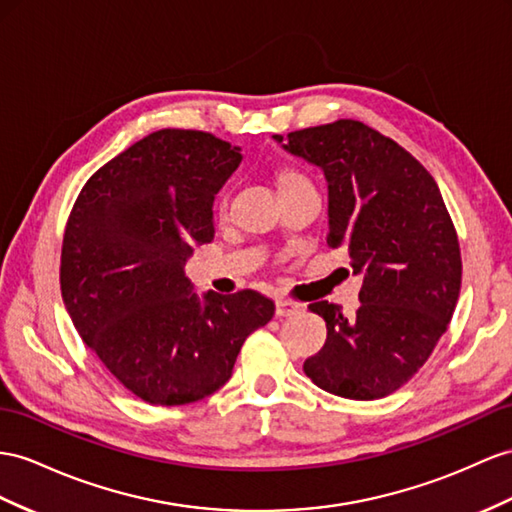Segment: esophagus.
Segmentation results:
<instances>
[{
    "instance_id": "esophagus-1",
    "label": "esophagus",
    "mask_w": 512,
    "mask_h": 512,
    "mask_svg": "<svg viewBox=\"0 0 512 512\" xmlns=\"http://www.w3.org/2000/svg\"><path fill=\"white\" fill-rule=\"evenodd\" d=\"M298 311H300V305H298V303H292V300H287V298L277 300V316H279V318L296 316Z\"/></svg>"
}]
</instances>
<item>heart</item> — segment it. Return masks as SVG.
Returning a JSON list of instances; mask_svg holds the SVG:
<instances>
[{
	"label": "heart",
	"mask_w": 512,
	"mask_h": 512,
	"mask_svg": "<svg viewBox=\"0 0 512 512\" xmlns=\"http://www.w3.org/2000/svg\"><path fill=\"white\" fill-rule=\"evenodd\" d=\"M294 179H303V177H300L298 173H294V170H283V173L279 175V183H285V181H294ZM218 209H220V212H225V209H227V199H225V196H222V199H220V203H218Z\"/></svg>",
	"instance_id": "1"
}]
</instances>
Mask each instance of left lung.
<instances>
[{"label":"left lung","instance_id":"obj_1","mask_svg":"<svg viewBox=\"0 0 512 512\" xmlns=\"http://www.w3.org/2000/svg\"><path fill=\"white\" fill-rule=\"evenodd\" d=\"M272 138L322 168L326 242L363 277L355 316L329 300L309 305L326 322V342L303 370L335 396L385 398L428 361L461 292V248L439 186L398 142L359 121Z\"/></svg>","mask_w":512,"mask_h":512}]
</instances>
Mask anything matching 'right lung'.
<instances>
[{"mask_svg": "<svg viewBox=\"0 0 512 512\" xmlns=\"http://www.w3.org/2000/svg\"><path fill=\"white\" fill-rule=\"evenodd\" d=\"M240 147L160 129L86 181L64 229L60 290L86 346L140 400L177 406L225 385L244 339L274 316L255 290L192 292L186 261L214 238V199Z\"/></svg>", "mask_w": 512, "mask_h": 512, "instance_id": "add662e5", "label": "right lung"}]
</instances>
